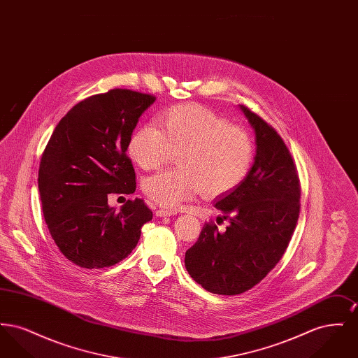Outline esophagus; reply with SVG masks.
Returning a JSON list of instances; mask_svg holds the SVG:
<instances>
[{
  "instance_id": "34e87169",
  "label": "esophagus",
  "mask_w": 358,
  "mask_h": 358,
  "mask_svg": "<svg viewBox=\"0 0 358 358\" xmlns=\"http://www.w3.org/2000/svg\"><path fill=\"white\" fill-rule=\"evenodd\" d=\"M155 215H157L158 217H168V216H173V215H176V212H174V210H171V209L158 208V209L155 210Z\"/></svg>"
}]
</instances>
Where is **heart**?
<instances>
[{"instance_id":"obj_1","label":"heart","mask_w":358,"mask_h":358,"mask_svg":"<svg viewBox=\"0 0 358 358\" xmlns=\"http://www.w3.org/2000/svg\"><path fill=\"white\" fill-rule=\"evenodd\" d=\"M157 126L133 131L127 152L143 171H157L177 155L178 168L142 182L143 193L162 208H176L201 192L213 199L247 177L254 161L250 133L200 104H180L162 113Z\"/></svg>"}]
</instances>
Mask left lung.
Listing matches in <instances>:
<instances>
[{"mask_svg": "<svg viewBox=\"0 0 358 358\" xmlns=\"http://www.w3.org/2000/svg\"><path fill=\"white\" fill-rule=\"evenodd\" d=\"M240 108L255 130L254 165L238 187L216 200L229 222L225 231L205 222L185 254L189 275L219 295L241 294L267 276L286 252L301 209V182L285 141L248 107Z\"/></svg>", "mask_w": 358, "mask_h": 358, "instance_id": "left-lung-1", "label": "left lung"}]
</instances>
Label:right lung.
I'll use <instances>...</instances> for the list:
<instances>
[{"mask_svg": "<svg viewBox=\"0 0 358 358\" xmlns=\"http://www.w3.org/2000/svg\"><path fill=\"white\" fill-rule=\"evenodd\" d=\"M152 94L114 88L75 104L57 123L41 155L38 192L43 213L60 252L83 268H104L130 255L141 228L153 219L142 199L115 212L108 194L136 192L126 154Z\"/></svg>", "mask_w": 358, "mask_h": 358, "instance_id": "obj_1", "label": "right lung"}]
</instances>
